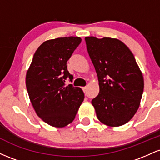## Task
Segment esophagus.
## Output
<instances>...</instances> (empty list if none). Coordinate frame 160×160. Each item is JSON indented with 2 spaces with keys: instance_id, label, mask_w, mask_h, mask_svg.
Listing matches in <instances>:
<instances>
[{
  "instance_id": "1",
  "label": "esophagus",
  "mask_w": 160,
  "mask_h": 160,
  "mask_svg": "<svg viewBox=\"0 0 160 160\" xmlns=\"http://www.w3.org/2000/svg\"><path fill=\"white\" fill-rule=\"evenodd\" d=\"M82 90H83L84 92L86 93V89H87V87H86V86H84V87H82Z\"/></svg>"
}]
</instances>
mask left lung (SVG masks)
Masks as SVG:
<instances>
[{"instance_id": "1", "label": "left lung", "mask_w": 160, "mask_h": 160, "mask_svg": "<svg viewBox=\"0 0 160 160\" xmlns=\"http://www.w3.org/2000/svg\"><path fill=\"white\" fill-rule=\"evenodd\" d=\"M86 48L97 73L98 95L92 100L101 122L126 124L135 114L144 91V78L132 52L116 38L86 37Z\"/></svg>"}]
</instances>
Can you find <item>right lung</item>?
Segmentation results:
<instances>
[{"instance_id":"1","label":"right lung","mask_w":160,"mask_h":160,"mask_svg":"<svg viewBox=\"0 0 160 160\" xmlns=\"http://www.w3.org/2000/svg\"><path fill=\"white\" fill-rule=\"evenodd\" d=\"M79 37L58 38L43 42L33 56L27 71L26 88L37 115L49 126L63 128L71 123L84 99L81 88L72 81L67 62L81 43Z\"/></svg>"}]
</instances>
